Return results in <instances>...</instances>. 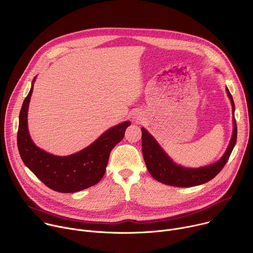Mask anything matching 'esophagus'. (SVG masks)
<instances>
[{"instance_id":"1","label":"esophagus","mask_w":253,"mask_h":253,"mask_svg":"<svg viewBox=\"0 0 253 253\" xmlns=\"http://www.w3.org/2000/svg\"><path fill=\"white\" fill-rule=\"evenodd\" d=\"M133 121H135V122H140V121H141V117H140V115L135 114V115L133 116Z\"/></svg>"}]
</instances>
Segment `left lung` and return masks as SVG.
<instances>
[{
  "mask_svg": "<svg viewBox=\"0 0 253 253\" xmlns=\"http://www.w3.org/2000/svg\"><path fill=\"white\" fill-rule=\"evenodd\" d=\"M226 92L231 101L232 110L234 113L235 106L228 88H226ZM233 125L234 128L232 137L223 156L214 164L200 168H185L175 164L160 147L152 135L145 128L142 127V153L149 173L157 181L176 187H192L210 181L225 166L235 146L237 138V126L235 118H233Z\"/></svg>",
  "mask_w": 253,
  "mask_h": 253,
  "instance_id": "8db88e82",
  "label": "left lung"
}]
</instances>
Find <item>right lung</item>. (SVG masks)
<instances>
[{
    "instance_id": "right-lung-1",
    "label": "right lung",
    "mask_w": 253,
    "mask_h": 253,
    "mask_svg": "<svg viewBox=\"0 0 253 253\" xmlns=\"http://www.w3.org/2000/svg\"><path fill=\"white\" fill-rule=\"evenodd\" d=\"M32 92L33 85L23 102L17 135L18 149L25 165L46 186L57 192L73 193L97 184L105 174L111 150L123 139L131 123L122 122L107 130L80 152L55 156L36 146L30 137L27 117Z\"/></svg>"
}]
</instances>
